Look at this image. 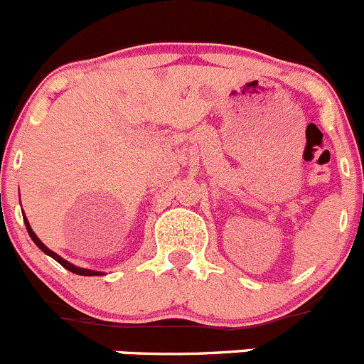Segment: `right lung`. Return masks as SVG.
Wrapping results in <instances>:
<instances>
[{
  "label": "right lung",
  "mask_w": 364,
  "mask_h": 364,
  "mask_svg": "<svg viewBox=\"0 0 364 364\" xmlns=\"http://www.w3.org/2000/svg\"><path fill=\"white\" fill-rule=\"evenodd\" d=\"M23 218H24V225H26V230H28V233H30L31 240H33V242L37 244V247H38V250H42V251H44V253L48 255V257L55 258V260L58 262L60 265H63V267L67 269V271L74 272V274H79V276H104V272H99V271H92V269H82V267H77V265L70 264V262H68V260H65V258H61L60 255H56L55 251H51V250H49V247L46 246V244L42 242V240L38 239L37 235H35V232H33V230H31L30 223H28L26 215H23Z\"/></svg>",
  "instance_id": "right-lung-1"
}]
</instances>
